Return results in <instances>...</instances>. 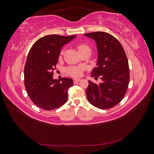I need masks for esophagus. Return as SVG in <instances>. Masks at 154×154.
<instances>
[{"instance_id": "1", "label": "esophagus", "mask_w": 154, "mask_h": 154, "mask_svg": "<svg viewBox=\"0 0 154 154\" xmlns=\"http://www.w3.org/2000/svg\"><path fill=\"white\" fill-rule=\"evenodd\" d=\"M80 81V79H78V78L74 79V83H77V82H79Z\"/></svg>"}]
</instances>
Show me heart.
<instances>
[{"mask_svg":"<svg viewBox=\"0 0 154 154\" xmlns=\"http://www.w3.org/2000/svg\"><path fill=\"white\" fill-rule=\"evenodd\" d=\"M78 53H82L84 52V51H88L91 53V48L86 44H80L78 45L77 47ZM63 53V51L61 52V54ZM84 68L83 67H76V66H73V67H70L67 68V72L69 74L70 76L72 77H80L82 75V73Z\"/></svg>","mask_w":154,"mask_h":154,"instance_id":"1","label":"heart"}]
</instances>
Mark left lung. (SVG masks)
Returning <instances> with one entry per match:
<instances>
[{"mask_svg":"<svg viewBox=\"0 0 154 154\" xmlns=\"http://www.w3.org/2000/svg\"><path fill=\"white\" fill-rule=\"evenodd\" d=\"M84 35L95 40L98 52L97 67L93 69L91 76L102 80L99 84L88 81L87 97L97 108H112L122 100L129 83L128 62L125 50L108 32L97 31Z\"/></svg>","mask_w":154,"mask_h":154,"instance_id":"left-lung-1","label":"left lung"}]
</instances>
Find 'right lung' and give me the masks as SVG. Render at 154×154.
<instances>
[{
    "label": "right lung",
    "instance_id": "obj_1",
    "mask_svg": "<svg viewBox=\"0 0 154 154\" xmlns=\"http://www.w3.org/2000/svg\"><path fill=\"white\" fill-rule=\"evenodd\" d=\"M76 36H45L35 42L29 51L24 85L31 100L41 109H58L67 101V90L73 85V80L69 78L54 80L53 76L62 48Z\"/></svg>",
    "mask_w": 154,
    "mask_h": 154
}]
</instances>
